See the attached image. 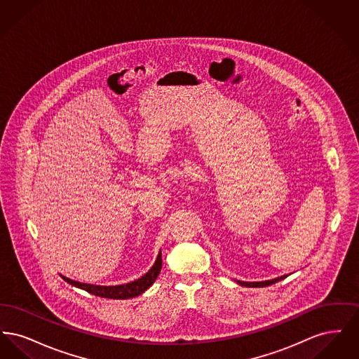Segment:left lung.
<instances>
[{
	"mask_svg": "<svg viewBox=\"0 0 359 359\" xmlns=\"http://www.w3.org/2000/svg\"><path fill=\"white\" fill-rule=\"evenodd\" d=\"M287 277V274H284V276H281V277H277V278H273V280H268V281H259V283H246V281H237L239 285H242V287H250V288H259V287H268V285H272L274 283H277V281H280V280H284Z\"/></svg>",
	"mask_w": 359,
	"mask_h": 359,
	"instance_id": "8db88e82",
	"label": "left lung"
}]
</instances>
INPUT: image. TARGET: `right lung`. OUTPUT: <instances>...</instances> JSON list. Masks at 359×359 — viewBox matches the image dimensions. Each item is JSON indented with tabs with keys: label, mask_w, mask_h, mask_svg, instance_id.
Returning <instances> with one entry per match:
<instances>
[{
	"label": "right lung",
	"mask_w": 359,
	"mask_h": 359,
	"mask_svg": "<svg viewBox=\"0 0 359 359\" xmlns=\"http://www.w3.org/2000/svg\"><path fill=\"white\" fill-rule=\"evenodd\" d=\"M160 271H161V253H158L154 266L149 269L148 273L144 274L141 278H138L136 281H132L129 284L102 287V285H93V284L74 281V280L67 278L65 276H62V278L65 281H67L71 285L86 290L91 294H95V296H100V297H106V299H121V300H123V299L136 297L138 294H141L142 292L148 290L154 284V280L157 278V276L160 273Z\"/></svg>",
	"instance_id": "obj_1"
}]
</instances>
